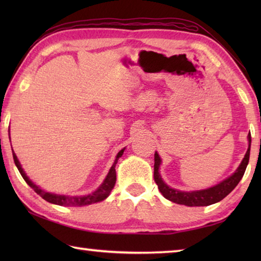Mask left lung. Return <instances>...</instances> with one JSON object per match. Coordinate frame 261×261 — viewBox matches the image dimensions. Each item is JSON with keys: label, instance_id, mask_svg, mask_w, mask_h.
<instances>
[{"label": "left lung", "instance_id": "8db88e82", "mask_svg": "<svg viewBox=\"0 0 261 261\" xmlns=\"http://www.w3.org/2000/svg\"><path fill=\"white\" fill-rule=\"evenodd\" d=\"M247 137H249V148H247L245 156L243 159L242 163L240 167L237 168L235 173H233L230 177L222 180L220 184L215 185V187L206 190H200V191L183 192L168 187V185L165 184V182L161 179L160 174H159V167H160L161 163L160 158H159L158 153L154 154V180H155L162 196L168 200L185 206H208L222 200L224 197H227L228 194L237 187V184L240 183L243 175L245 173L246 166L247 163H249L251 148V135Z\"/></svg>", "mask_w": 261, "mask_h": 261}]
</instances>
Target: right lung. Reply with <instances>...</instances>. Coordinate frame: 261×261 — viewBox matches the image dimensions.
<instances>
[{"mask_svg": "<svg viewBox=\"0 0 261 261\" xmlns=\"http://www.w3.org/2000/svg\"><path fill=\"white\" fill-rule=\"evenodd\" d=\"M123 152H124V148L121 149V151L117 153L116 160H115L114 165L112 166V168H110L107 177H106L105 182L101 184V187L93 193L87 194V196H84V197H67V196H60V194H54V193L43 191V190L37 187L32 180L29 179L28 176H26V174L24 173L23 168L20 167V163L18 161V159H17L16 154L12 153V155H14L15 165L17 166V168H18L19 173L21 176H23L25 182L28 183L30 187L32 188L34 191L37 192L41 198H43L46 201L51 202V204L60 205V206H84V205H90V204H94V202L101 201L109 196V193L112 192L115 183H116V170H115V166H116L118 159L122 156Z\"/></svg>", "mask_w": 261, "mask_h": 261, "instance_id": "add662e5", "label": "right lung"}]
</instances>
